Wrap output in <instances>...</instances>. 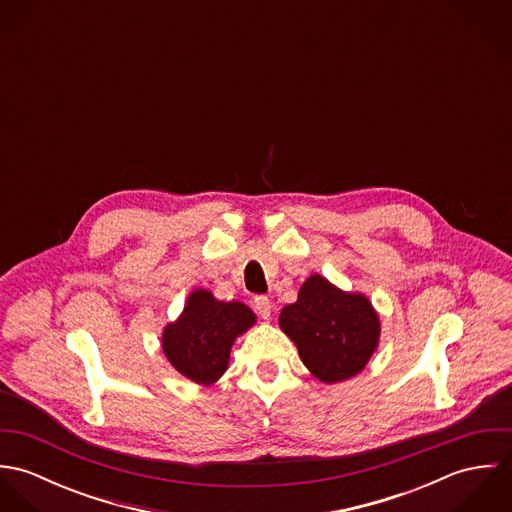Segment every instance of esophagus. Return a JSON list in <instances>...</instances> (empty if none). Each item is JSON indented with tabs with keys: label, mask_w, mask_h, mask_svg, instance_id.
I'll list each match as a JSON object with an SVG mask.
<instances>
[{
	"label": "esophagus",
	"mask_w": 512,
	"mask_h": 512,
	"mask_svg": "<svg viewBox=\"0 0 512 512\" xmlns=\"http://www.w3.org/2000/svg\"><path fill=\"white\" fill-rule=\"evenodd\" d=\"M254 307H256V311H258V315L262 319H270L272 317V301L268 297H264V295L256 297L254 299Z\"/></svg>",
	"instance_id": "obj_1"
}]
</instances>
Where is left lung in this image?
Masks as SVG:
<instances>
[{"label":"left lung","mask_w":512,"mask_h":512,"mask_svg":"<svg viewBox=\"0 0 512 512\" xmlns=\"http://www.w3.org/2000/svg\"><path fill=\"white\" fill-rule=\"evenodd\" d=\"M280 327L325 384L357 376L380 343V317L365 293L345 292L321 274L301 284L297 301L280 313Z\"/></svg>","instance_id":"8db88e82"}]
</instances>
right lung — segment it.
Masks as SVG:
<instances>
[{"label":"right lung","instance_id":"1","mask_svg":"<svg viewBox=\"0 0 512 512\" xmlns=\"http://www.w3.org/2000/svg\"><path fill=\"white\" fill-rule=\"evenodd\" d=\"M256 323L242 301H220L213 292L189 293L181 315L161 333V349L171 366L195 384L211 386L226 372L234 341Z\"/></svg>","mask_w":512,"mask_h":512}]
</instances>
